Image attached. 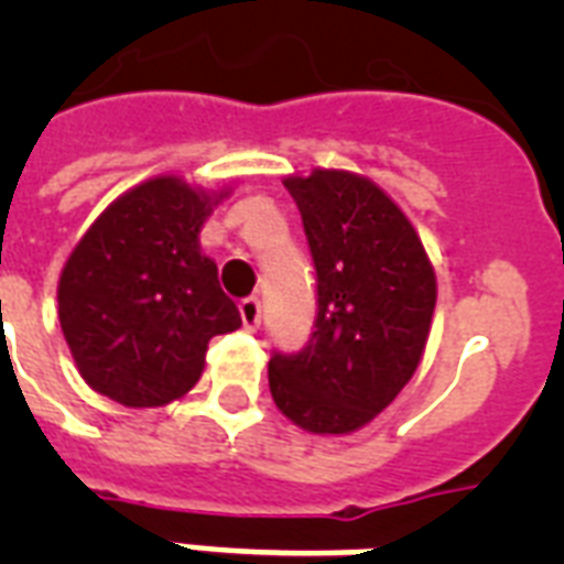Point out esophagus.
Wrapping results in <instances>:
<instances>
[{
	"mask_svg": "<svg viewBox=\"0 0 564 564\" xmlns=\"http://www.w3.org/2000/svg\"><path fill=\"white\" fill-rule=\"evenodd\" d=\"M260 299H242L239 301V316H242V325L248 327V330H254V327H260Z\"/></svg>",
	"mask_w": 564,
	"mask_h": 564,
	"instance_id": "obj_1",
	"label": "esophagus"
}]
</instances>
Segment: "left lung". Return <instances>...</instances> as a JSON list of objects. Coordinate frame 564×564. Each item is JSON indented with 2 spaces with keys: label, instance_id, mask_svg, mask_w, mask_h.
<instances>
[{
  "label": "left lung",
  "instance_id": "1",
  "mask_svg": "<svg viewBox=\"0 0 564 564\" xmlns=\"http://www.w3.org/2000/svg\"><path fill=\"white\" fill-rule=\"evenodd\" d=\"M318 274L307 348L274 354L269 389L307 433L366 427L419 369L436 310V272L406 213L366 175L313 170L283 178Z\"/></svg>",
  "mask_w": 564,
  "mask_h": 564
}]
</instances>
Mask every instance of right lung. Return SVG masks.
<instances>
[{"label": "right lung", "mask_w": 564, "mask_h": 564, "mask_svg": "<svg viewBox=\"0 0 564 564\" xmlns=\"http://www.w3.org/2000/svg\"><path fill=\"white\" fill-rule=\"evenodd\" d=\"M228 195L158 175L113 198L75 242L57 318L90 389L131 410L166 406L198 383L213 336L242 325L198 239Z\"/></svg>", "instance_id": "add662e5"}]
</instances>
